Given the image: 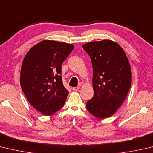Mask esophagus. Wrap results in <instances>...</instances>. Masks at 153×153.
<instances>
[{
  "label": "esophagus",
  "instance_id": "esophagus-1",
  "mask_svg": "<svg viewBox=\"0 0 153 153\" xmlns=\"http://www.w3.org/2000/svg\"><path fill=\"white\" fill-rule=\"evenodd\" d=\"M72 90L74 91H78L79 90V87H74L72 88Z\"/></svg>",
  "mask_w": 153,
  "mask_h": 153
}]
</instances>
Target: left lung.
<instances>
[{
	"instance_id": "8db88e82",
	"label": "left lung",
	"mask_w": 153,
	"mask_h": 153,
	"mask_svg": "<svg viewBox=\"0 0 153 153\" xmlns=\"http://www.w3.org/2000/svg\"><path fill=\"white\" fill-rule=\"evenodd\" d=\"M91 58L94 96L86 108L91 114L104 119L112 116L123 103L132 82L130 63L117 43L105 39L82 45Z\"/></svg>"
}]
</instances>
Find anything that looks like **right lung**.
I'll list each match as a JSON object with an SVG mask.
<instances>
[{"instance_id": "1", "label": "right lung", "mask_w": 153, "mask_h": 153, "mask_svg": "<svg viewBox=\"0 0 153 153\" xmlns=\"http://www.w3.org/2000/svg\"><path fill=\"white\" fill-rule=\"evenodd\" d=\"M72 44L43 40L27 52L22 63L20 84L29 103L45 116L61 109L68 95L62 83V64Z\"/></svg>"}]
</instances>
